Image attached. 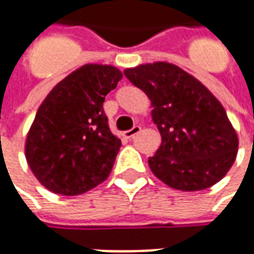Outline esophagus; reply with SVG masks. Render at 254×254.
<instances>
[{
  "instance_id": "1",
  "label": "esophagus",
  "mask_w": 254,
  "mask_h": 254,
  "mask_svg": "<svg viewBox=\"0 0 254 254\" xmlns=\"http://www.w3.org/2000/svg\"><path fill=\"white\" fill-rule=\"evenodd\" d=\"M140 130H141V127H140V126H134L131 130H128V131H124V134H123V135H124L126 138L131 140V138H134V137H135V135L140 132Z\"/></svg>"
}]
</instances>
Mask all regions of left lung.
Returning <instances> with one entry per match:
<instances>
[{
  "label": "left lung",
  "instance_id": "1",
  "mask_svg": "<svg viewBox=\"0 0 254 254\" xmlns=\"http://www.w3.org/2000/svg\"><path fill=\"white\" fill-rule=\"evenodd\" d=\"M124 74L151 102L161 145L148 158L152 174L174 190H202L219 182L238 155L239 138L223 106L177 64H138Z\"/></svg>",
  "mask_w": 254,
  "mask_h": 254
}]
</instances>
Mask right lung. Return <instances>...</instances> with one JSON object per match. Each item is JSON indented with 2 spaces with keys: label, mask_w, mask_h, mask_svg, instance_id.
<instances>
[{
  "label": "right lung",
  "mask_w": 254,
  "mask_h": 254,
  "mask_svg": "<svg viewBox=\"0 0 254 254\" xmlns=\"http://www.w3.org/2000/svg\"><path fill=\"white\" fill-rule=\"evenodd\" d=\"M122 77L112 64H83L45 97L26 135L25 157L46 190L73 196L107 180L122 141L109 128L103 102Z\"/></svg>",
  "instance_id": "add662e5"
}]
</instances>
